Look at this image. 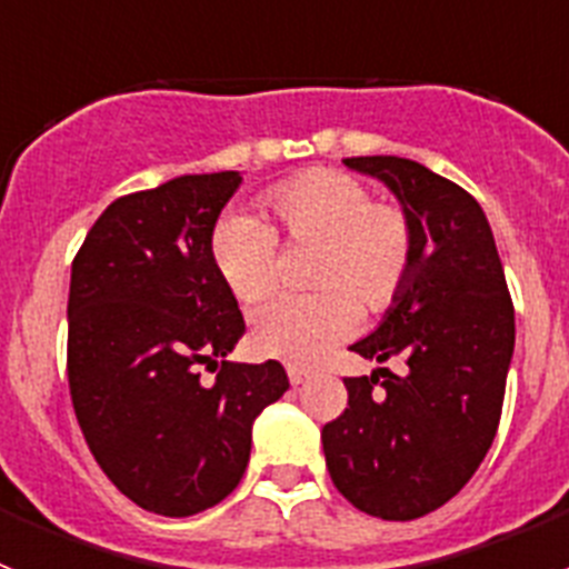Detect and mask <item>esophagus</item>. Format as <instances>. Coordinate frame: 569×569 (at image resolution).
Masks as SVG:
<instances>
[{"label":"esophagus","instance_id":"1","mask_svg":"<svg viewBox=\"0 0 569 569\" xmlns=\"http://www.w3.org/2000/svg\"><path fill=\"white\" fill-rule=\"evenodd\" d=\"M308 370H301V367H293L290 365L288 367V379H290V385L293 387H299V385H305V381H308Z\"/></svg>","mask_w":569,"mask_h":569}]
</instances>
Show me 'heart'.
I'll use <instances>...</instances> for the list:
<instances>
[{
    "instance_id": "b5f03b06",
    "label": "heart",
    "mask_w": 569,
    "mask_h": 569,
    "mask_svg": "<svg viewBox=\"0 0 569 569\" xmlns=\"http://www.w3.org/2000/svg\"><path fill=\"white\" fill-rule=\"evenodd\" d=\"M290 244H316L305 299L276 296L253 313L250 345L259 356L313 365L345 339L359 308L381 310L396 299L413 264L416 236L396 204L370 202V190L345 170H308L264 199ZM210 259L239 301H259L279 276L276 233L248 213H228L210 236Z\"/></svg>"
}]
</instances>
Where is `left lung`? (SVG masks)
<instances>
[{
    "label": "left lung",
    "mask_w": 569,
    "mask_h": 569,
    "mask_svg": "<svg viewBox=\"0 0 569 569\" xmlns=\"http://www.w3.org/2000/svg\"><path fill=\"white\" fill-rule=\"evenodd\" d=\"M413 224L405 284L379 328L350 345L376 367L345 379L347 407L321 445L336 490L367 516L410 521L450 501L490 450L501 419L516 316L481 204L401 156H353Z\"/></svg>",
    "instance_id": "obj_1"
}]
</instances>
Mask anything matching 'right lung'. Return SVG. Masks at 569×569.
Returning <instances> with one entry per match:
<instances>
[{"mask_svg":"<svg viewBox=\"0 0 569 569\" xmlns=\"http://www.w3.org/2000/svg\"><path fill=\"white\" fill-rule=\"evenodd\" d=\"M239 184L224 170L122 196L70 268L68 381L84 441L119 492L170 519L236 490L256 416L290 387L279 361H228L244 319L210 236Z\"/></svg>","mask_w":569,"mask_h":569,"instance_id":"add662e5","label":"right lung"}]
</instances>
